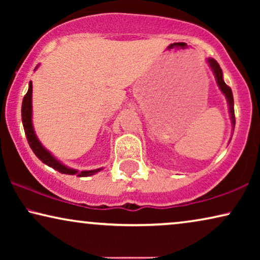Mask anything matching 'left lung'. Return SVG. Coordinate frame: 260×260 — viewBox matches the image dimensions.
<instances>
[{
  "mask_svg": "<svg viewBox=\"0 0 260 260\" xmlns=\"http://www.w3.org/2000/svg\"><path fill=\"white\" fill-rule=\"evenodd\" d=\"M207 62L209 67H211L213 73H214L215 79H216V84L225 97L227 99V103H229V110H230V116H231V122H232V130L234 131V126H236V116H234V101H233V93L232 90H231L230 86H227L225 81H223L222 78V71L220 69V65L216 62V60H214L213 58H208ZM232 131V135H233Z\"/></svg>",
  "mask_w": 260,
  "mask_h": 260,
  "instance_id": "1",
  "label": "left lung"
}]
</instances>
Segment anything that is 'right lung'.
<instances>
[{
    "mask_svg": "<svg viewBox=\"0 0 260 260\" xmlns=\"http://www.w3.org/2000/svg\"><path fill=\"white\" fill-rule=\"evenodd\" d=\"M31 91H33V86H31V81H29V87H28V92L23 97L22 101V108H21V117H22V124L24 134H26L27 141L29 143V147L34 154L38 156L39 159H41L45 165L51 167V168L58 170L61 174H67V175H77L79 177H86L91 176L93 174L101 172L102 168L93 169V170H83V172H78L76 169L69 168V167L63 166L61 162L58 161L47 149L42 147L40 141L38 140L37 135H35L33 123H31Z\"/></svg>",
    "mask_w": 260,
    "mask_h": 260,
    "instance_id": "obj_1",
    "label": "right lung"
}]
</instances>
